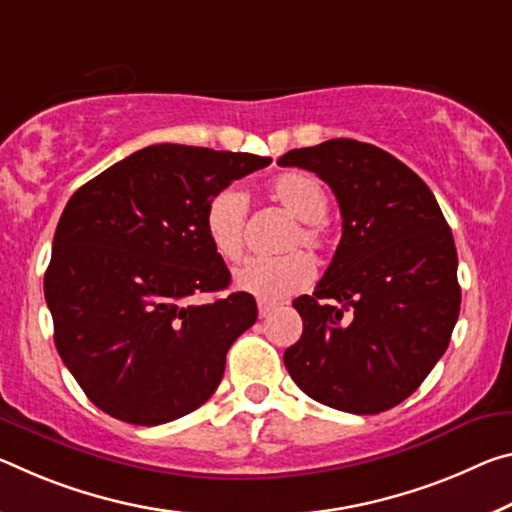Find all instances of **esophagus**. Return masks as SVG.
I'll use <instances>...</instances> for the list:
<instances>
[{
	"label": "esophagus",
	"mask_w": 512,
	"mask_h": 512,
	"mask_svg": "<svg viewBox=\"0 0 512 512\" xmlns=\"http://www.w3.org/2000/svg\"><path fill=\"white\" fill-rule=\"evenodd\" d=\"M257 310H259V316H262V319H266V316H269L275 310V305L273 303H266V300H259Z\"/></svg>",
	"instance_id": "34e87169"
}]
</instances>
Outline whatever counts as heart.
I'll use <instances>...</instances> for the list:
<instances>
[{
	"instance_id": "1",
	"label": "heart",
	"mask_w": 512,
	"mask_h": 512,
	"mask_svg": "<svg viewBox=\"0 0 512 512\" xmlns=\"http://www.w3.org/2000/svg\"><path fill=\"white\" fill-rule=\"evenodd\" d=\"M271 198L296 218V227L289 232L285 250H294L273 259H250L234 273L239 291L266 303L285 300L312 285L314 264L300 246L312 253H321L328 246V232L321 218L328 214L330 200L323 184L305 170H287L275 175L269 184ZM248 218V196L239 186H223L205 207V232L212 248L227 262L243 257V230Z\"/></svg>"
}]
</instances>
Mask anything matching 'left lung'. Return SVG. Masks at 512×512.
I'll return each mask as SVG.
<instances>
[{
	"label": "left lung",
	"mask_w": 512,
	"mask_h": 512,
	"mask_svg": "<svg viewBox=\"0 0 512 512\" xmlns=\"http://www.w3.org/2000/svg\"><path fill=\"white\" fill-rule=\"evenodd\" d=\"M278 164L319 175L342 212L326 275L294 300L303 335L285 367L310 399L378 415L408 399L449 346L460 312L451 227L424 180L371 143L332 139Z\"/></svg>",
	"instance_id": "8db88e82"
}]
</instances>
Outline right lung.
Instances as JSON below:
<instances>
[{"label":"right lung","mask_w":512,"mask_h":512,"mask_svg":"<svg viewBox=\"0 0 512 512\" xmlns=\"http://www.w3.org/2000/svg\"><path fill=\"white\" fill-rule=\"evenodd\" d=\"M269 157L161 143L86 182L56 225L45 300L61 360L97 408L136 426L198 410L225 355L257 321L205 232L218 189Z\"/></svg>","instance_id":"add662e5"}]
</instances>
